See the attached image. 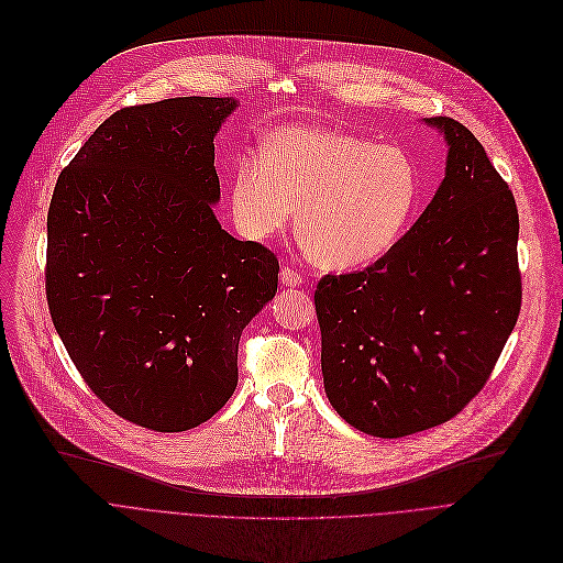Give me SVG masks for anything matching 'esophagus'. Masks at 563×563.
Masks as SVG:
<instances>
[{
	"label": "esophagus",
	"instance_id": "1",
	"mask_svg": "<svg viewBox=\"0 0 563 563\" xmlns=\"http://www.w3.org/2000/svg\"><path fill=\"white\" fill-rule=\"evenodd\" d=\"M301 275L295 271V268H290V266H284L282 268V284H286V286H301Z\"/></svg>",
	"mask_w": 563,
	"mask_h": 563
}]
</instances>
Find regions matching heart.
Listing matches in <instances>:
<instances>
[{
	"label": "heart",
	"mask_w": 563,
	"mask_h": 563,
	"mask_svg": "<svg viewBox=\"0 0 563 563\" xmlns=\"http://www.w3.org/2000/svg\"><path fill=\"white\" fill-rule=\"evenodd\" d=\"M419 192L404 148L317 126L275 129L231 175L233 219L246 238L282 233L297 206L301 246L334 271L384 257L406 233Z\"/></svg>",
	"instance_id": "obj_1"
}]
</instances>
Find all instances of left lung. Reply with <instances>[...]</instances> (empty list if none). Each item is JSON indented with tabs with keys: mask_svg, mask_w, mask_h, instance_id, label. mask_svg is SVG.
<instances>
[{
	"mask_svg": "<svg viewBox=\"0 0 563 563\" xmlns=\"http://www.w3.org/2000/svg\"><path fill=\"white\" fill-rule=\"evenodd\" d=\"M445 177L412 229L375 264L314 290L328 401L373 437L460 415L486 386L521 310L519 212L479 140L428 118Z\"/></svg>",
	"mask_w": 563,
	"mask_h": 563,
	"instance_id": "left-lung-1",
	"label": "left lung"
}]
</instances>
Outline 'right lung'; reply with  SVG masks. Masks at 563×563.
Here are the masks:
<instances>
[{
    "mask_svg": "<svg viewBox=\"0 0 563 563\" xmlns=\"http://www.w3.org/2000/svg\"><path fill=\"white\" fill-rule=\"evenodd\" d=\"M231 97L110 115L59 173L46 299L86 386L122 419L181 432L238 386L242 330L275 297L279 262L219 227L214 133Z\"/></svg>",
    "mask_w": 563,
    "mask_h": 563,
    "instance_id": "1",
    "label": "right lung"
}]
</instances>
